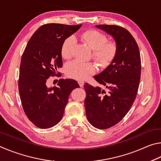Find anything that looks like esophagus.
I'll list each match as a JSON object with an SVG mask.
<instances>
[{"mask_svg": "<svg viewBox=\"0 0 161 161\" xmlns=\"http://www.w3.org/2000/svg\"><path fill=\"white\" fill-rule=\"evenodd\" d=\"M78 83H79V85H80L81 87H83L84 86V82L83 81H81V80H80V81H78Z\"/></svg>", "mask_w": 161, "mask_h": 161, "instance_id": "1", "label": "esophagus"}]
</instances>
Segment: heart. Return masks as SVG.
I'll return each mask as SVG.
<instances>
[{
    "instance_id": "1",
    "label": "heart",
    "mask_w": 161,
    "mask_h": 161,
    "mask_svg": "<svg viewBox=\"0 0 161 161\" xmlns=\"http://www.w3.org/2000/svg\"><path fill=\"white\" fill-rule=\"evenodd\" d=\"M82 41L92 50V57L102 69H106L115 59L119 51V45L116 40H108L104 33L97 30H88L81 35ZM75 42V37L69 36L62 42L61 54L64 59L72 57V50ZM97 70L93 62H84L75 60L68 64L66 73L69 77L75 80H83L93 75Z\"/></svg>"
}]
</instances>
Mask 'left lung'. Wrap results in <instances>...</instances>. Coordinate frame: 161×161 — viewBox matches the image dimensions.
<instances>
[{
  "label": "left lung",
  "mask_w": 161,
  "mask_h": 161,
  "mask_svg": "<svg viewBox=\"0 0 161 161\" xmlns=\"http://www.w3.org/2000/svg\"><path fill=\"white\" fill-rule=\"evenodd\" d=\"M96 26L112 35L119 45L111 64L94 77L108 91L88 83L84 86L87 119L97 129H107L121 121L131 108L140 84L141 61L137 43L126 29L113 25Z\"/></svg>",
  "instance_id": "8db88e82"
}]
</instances>
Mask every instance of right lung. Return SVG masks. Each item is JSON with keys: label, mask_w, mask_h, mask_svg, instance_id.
I'll list each match as a JSON object with an SVG mask.
<instances>
[{"label": "right lung", "mask_w": 161, "mask_h": 161, "mask_svg": "<svg viewBox=\"0 0 161 161\" xmlns=\"http://www.w3.org/2000/svg\"><path fill=\"white\" fill-rule=\"evenodd\" d=\"M81 25L48 23L40 27L27 44L21 58L18 90L25 115L35 126L49 129L63 116L71 92L79 88L74 80L60 79L58 86L48 88L50 77H61V46Z\"/></svg>", "instance_id": "add662e5"}]
</instances>
